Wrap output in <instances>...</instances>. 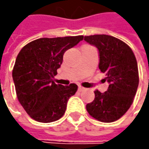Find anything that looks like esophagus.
<instances>
[{"mask_svg":"<svg viewBox=\"0 0 149 149\" xmlns=\"http://www.w3.org/2000/svg\"><path fill=\"white\" fill-rule=\"evenodd\" d=\"M85 89V88H84V87H82V86H79V88H78V90L79 91V92H82V91H84Z\"/></svg>","mask_w":149,"mask_h":149,"instance_id":"obj_1","label":"esophagus"}]
</instances>
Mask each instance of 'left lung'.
<instances>
[{
	"label": "left lung",
	"instance_id": "1",
	"mask_svg": "<svg viewBox=\"0 0 149 149\" xmlns=\"http://www.w3.org/2000/svg\"><path fill=\"white\" fill-rule=\"evenodd\" d=\"M84 40L97 47L99 68L109 84L104 93L95 90V100L86 109L100 122H114L128 111L137 92L139 78L135 55L127 44L111 36H89Z\"/></svg>",
	"mask_w": 149,
	"mask_h": 149
}]
</instances>
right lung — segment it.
<instances>
[{
  "instance_id": "1",
  "label": "right lung",
  "mask_w": 149,
  "mask_h": 149,
  "mask_svg": "<svg viewBox=\"0 0 149 149\" xmlns=\"http://www.w3.org/2000/svg\"><path fill=\"white\" fill-rule=\"evenodd\" d=\"M83 36L40 38L28 43L16 57L12 77L20 104L30 117L50 123L65 113L67 102L78 89L75 84H56L53 78L67 49L83 40Z\"/></svg>"
}]
</instances>
